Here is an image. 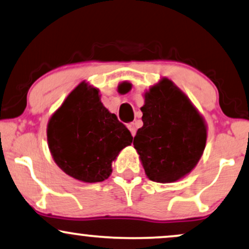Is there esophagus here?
Listing matches in <instances>:
<instances>
[{"label":"esophagus","mask_w":249,"mask_h":249,"mask_svg":"<svg viewBox=\"0 0 249 249\" xmlns=\"http://www.w3.org/2000/svg\"><path fill=\"white\" fill-rule=\"evenodd\" d=\"M127 127H128V130H130L131 134L134 137L135 133H137V126H135L134 123H130V124H127Z\"/></svg>","instance_id":"34e87169"}]
</instances>
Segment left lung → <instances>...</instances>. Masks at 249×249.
<instances>
[{
	"instance_id": "obj_1",
	"label": "left lung",
	"mask_w": 249,
	"mask_h": 249,
	"mask_svg": "<svg viewBox=\"0 0 249 249\" xmlns=\"http://www.w3.org/2000/svg\"><path fill=\"white\" fill-rule=\"evenodd\" d=\"M127 89L122 84L119 90ZM143 126L133 144L150 180L174 182L190 174L202 156L207 126L190 99L163 78L144 94Z\"/></svg>"
}]
</instances>
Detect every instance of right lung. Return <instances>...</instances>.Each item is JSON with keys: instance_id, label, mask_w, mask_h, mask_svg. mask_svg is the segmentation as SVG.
I'll return each instance as SVG.
<instances>
[{"instance_id": "add662e5", "label": "right lung", "mask_w": 249, "mask_h": 249, "mask_svg": "<svg viewBox=\"0 0 249 249\" xmlns=\"http://www.w3.org/2000/svg\"><path fill=\"white\" fill-rule=\"evenodd\" d=\"M47 140L56 164L85 182L103 181L111 163L133 137L100 100L99 89L81 83L49 119Z\"/></svg>"}]
</instances>
